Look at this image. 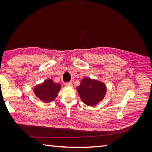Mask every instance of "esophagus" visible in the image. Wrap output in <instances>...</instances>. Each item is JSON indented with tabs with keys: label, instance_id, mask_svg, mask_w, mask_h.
Returning a JSON list of instances; mask_svg holds the SVG:
<instances>
[{
	"label": "esophagus",
	"instance_id": "esophagus-1",
	"mask_svg": "<svg viewBox=\"0 0 152 152\" xmlns=\"http://www.w3.org/2000/svg\"><path fill=\"white\" fill-rule=\"evenodd\" d=\"M65 86L66 87H71L72 88V87H73V83L72 82H67L65 83Z\"/></svg>",
	"mask_w": 152,
	"mask_h": 152
}]
</instances>
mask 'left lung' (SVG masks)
<instances>
[{
    "label": "left lung",
    "mask_w": 152,
    "mask_h": 152,
    "mask_svg": "<svg viewBox=\"0 0 152 152\" xmlns=\"http://www.w3.org/2000/svg\"><path fill=\"white\" fill-rule=\"evenodd\" d=\"M77 91L83 102L88 106H93L104 99L107 88L104 83L90 78H83Z\"/></svg>",
    "instance_id": "8db88e82"
}]
</instances>
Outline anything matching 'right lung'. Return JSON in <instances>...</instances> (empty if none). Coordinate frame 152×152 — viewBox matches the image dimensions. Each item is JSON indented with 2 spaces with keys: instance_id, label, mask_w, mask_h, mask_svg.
<instances>
[{
  "instance_id": "1",
  "label": "right lung",
  "mask_w": 152,
  "mask_h": 152,
  "mask_svg": "<svg viewBox=\"0 0 152 152\" xmlns=\"http://www.w3.org/2000/svg\"><path fill=\"white\" fill-rule=\"evenodd\" d=\"M61 88V86L59 83H55L52 80L48 79L35 86L33 91L37 98L45 103H49L57 97Z\"/></svg>"
}]
</instances>
